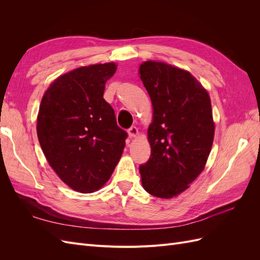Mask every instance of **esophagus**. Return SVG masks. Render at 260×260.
<instances>
[{
	"label": "esophagus",
	"instance_id": "obj_1",
	"mask_svg": "<svg viewBox=\"0 0 260 260\" xmlns=\"http://www.w3.org/2000/svg\"><path fill=\"white\" fill-rule=\"evenodd\" d=\"M128 135L130 138H135L138 136V128L136 127V125H132V127H130L128 129Z\"/></svg>",
	"mask_w": 260,
	"mask_h": 260
}]
</instances>
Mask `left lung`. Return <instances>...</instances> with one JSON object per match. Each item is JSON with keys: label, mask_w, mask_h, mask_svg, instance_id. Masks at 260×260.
Wrapping results in <instances>:
<instances>
[{"label": "left lung", "mask_w": 260, "mask_h": 260, "mask_svg": "<svg viewBox=\"0 0 260 260\" xmlns=\"http://www.w3.org/2000/svg\"><path fill=\"white\" fill-rule=\"evenodd\" d=\"M139 72L154 111L147 130L151 157L139 168L142 185L156 198L171 199L206 165L215 133L210 99L186 70L147 60Z\"/></svg>", "instance_id": "1"}]
</instances>
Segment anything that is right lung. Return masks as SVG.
<instances>
[{
  "mask_svg": "<svg viewBox=\"0 0 260 260\" xmlns=\"http://www.w3.org/2000/svg\"><path fill=\"white\" fill-rule=\"evenodd\" d=\"M116 64L77 68L58 77L42 98L38 139L50 166L73 190L92 193L111 178L128 133L104 100Z\"/></svg>",
  "mask_w": 260,
  "mask_h": 260,
  "instance_id": "add662e5",
  "label": "right lung"
}]
</instances>
